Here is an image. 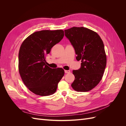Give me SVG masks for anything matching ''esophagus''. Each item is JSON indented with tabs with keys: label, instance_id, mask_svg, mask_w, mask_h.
I'll return each mask as SVG.
<instances>
[{
	"label": "esophagus",
	"instance_id": "obj_1",
	"mask_svg": "<svg viewBox=\"0 0 126 126\" xmlns=\"http://www.w3.org/2000/svg\"><path fill=\"white\" fill-rule=\"evenodd\" d=\"M70 70H64V73H66V74H69V73H70Z\"/></svg>",
	"mask_w": 126,
	"mask_h": 126
}]
</instances>
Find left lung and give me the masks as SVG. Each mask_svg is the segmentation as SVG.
Listing matches in <instances>:
<instances>
[{"instance_id":"8db88e82","label":"left lung","mask_w":126,"mask_h":126,"mask_svg":"<svg viewBox=\"0 0 126 126\" xmlns=\"http://www.w3.org/2000/svg\"><path fill=\"white\" fill-rule=\"evenodd\" d=\"M64 33L75 49L76 59L81 61L80 68L72 71L75 78L71 87L80 92L91 90L100 81L106 66L103 41L97 33L82 27L64 30Z\"/></svg>"}]
</instances>
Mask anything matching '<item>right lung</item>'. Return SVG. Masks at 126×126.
Wrapping results in <instances>:
<instances>
[{
  "instance_id": "1",
  "label": "right lung",
  "mask_w": 126,
  "mask_h": 126,
  "mask_svg": "<svg viewBox=\"0 0 126 126\" xmlns=\"http://www.w3.org/2000/svg\"><path fill=\"white\" fill-rule=\"evenodd\" d=\"M63 36V30H41L30 35L21 45L19 72L25 86L35 94L46 96L56 91L64 70L50 68L45 64V59L51 48Z\"/></svg>"
}]
</instances>
